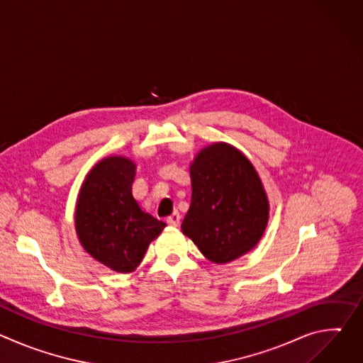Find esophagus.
Here are the masks:
<instances>
[{
    "instance_id": "obj_1",
    "label": "esophagus",
    "mask_w": 363,
    "mask_h": 363,
    "mask_svg": "<svg viewBox=\"0 0 363 363\" xmlns=\"http://www.w3.org/2000/svg\"><path fill=\"white\" fill-rule=\"evenodd\" d=\"M179 221H181V216H179V213H178V211L172 213V214L167 218V223H168L169 225H174V227L179 225Z\"/></svg>"
}]
</instances>
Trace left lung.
<instances>
[{"mask_svg": "<svg viewBox=\"0 0 363 363\" xmlns=\"http://www.w3.org/2000/svg\"><path fill=\"white\" fill-rule=\"evenodd\" d=\"M191 205L182 233L217 264L252 250L269 221V199L252 164L225 142L205 146L189 167Z\"/></svg>", "mask_w": 363, "mask_h": 363, "instance_id": "1", "label": "left lung"}]
</instances>
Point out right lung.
<instances>
[{"label": "right lung", "mask_w": 363, "mask_h": 363, "mask_svg": "<svg viewBox=\"0 0 363 363\" xmlns=\"http://www.w3.org/2000/svg\"><path fill=\"white\" fill-rule=\"evenodd\" d=\"M136 165L125 157L97 162L82 184L76 203V233L83 248L118 273H132L167 227L143 213L132 195Z\"/></svg>", "instance_id": "obj_1"}]
</instances>
